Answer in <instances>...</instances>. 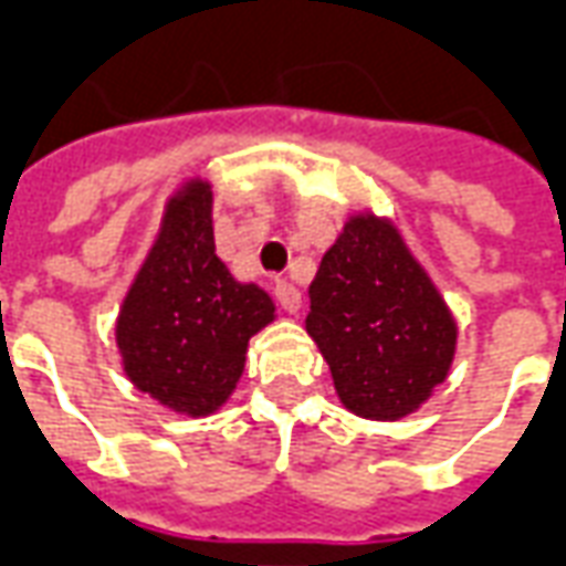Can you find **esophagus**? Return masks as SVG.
Segmentation results:
<instances>
[{"label":"esophagus","mask_w":566,"mask_h":566,"mask_svg":"<svg viewBox=\"0 0 566 566\" xmlns=\"http://www.w3.org/2000/svg\"><path fill=\"white\" fill-rule=\"evenodd\" d=\"M274 298H276V304L286 311V314H298V307H302V292L295 290L290 280H276Z\"/></svg>","instance_id":"34e87169"}]
</instances>
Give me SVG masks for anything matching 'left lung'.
<instances>
[{
    "label": "left lung",
    "instance_id": "obj_1",
    "mask_svg": "<svg viewBox=\"0 0 566 566\" xmlns=\"http://www.w3.org/2000/svg\"><path fill=\"white\" fill-rule=\"evenodd\" d=\"M307 332L340 402L368 420H399L448 378L457 326L396 228L356 216L311 283Z\"/></svg>",
    "mask_w": 566,
    "mask_h": 566
}]
</instances>
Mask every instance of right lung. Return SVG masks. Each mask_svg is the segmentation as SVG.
<instances>
[{"mask_svg":"<svg viewBox=\"0 0 566 566\" xmlns=\"http://www.w3.org/2000/svg\"><path fill=\"white\" fill-rule=\"evenodd\" d=\"M274 319L255 283H238L212 243V191L188 182L164 212L161 234L118 316L124 371L158 402L203 418L238 387L247 344Z\"/></svg>","mask_w":566,"mask_h":566,"instance_id":"add662e5","label":"right lung"}]
</instances>
